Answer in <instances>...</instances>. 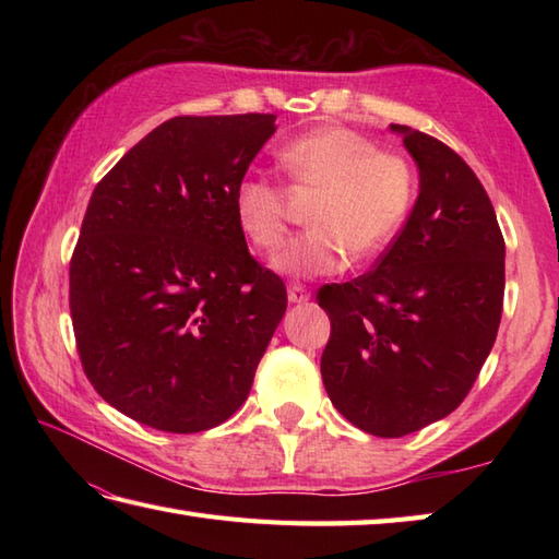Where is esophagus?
<instances>
[{
    "instance_id": "obj_1",
    "label": "esophagus",
    "mask_w": 559,
    "mask_h": 559,
    "mask_svg": "<svg viewBox=\"0 0 559 559\" xmlns=\"http://www.w3.org/2000/svg\"><path fill=\"white\" fill-rule=\"evenodd\" d=\"M288 300L293 305H302L310 300V290H307L305 286H300V283H293V286L288 288Z\"/></svg>"
}]
</instances>
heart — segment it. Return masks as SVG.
I'll return each mask as SVG.
<instances>
[{"mask_svg": "<svg viewBox=\"0 0 559 559\" xmlns=\"http://www.w3.org/2000/svg\"><path fill=\"white\" fill-rule=\"evenodd\" d=\"M293 194H319L310 209L312 230L293 237L273 259L290 276H331L348 257L382 254L406 225L418 197L413 163L350 127H317L281 153ZM240 230L254 247L273 252L286 240L290 193L266 175H245L233 192Z\"/></svg>", "mask_w": 559, "mask_h": 559, "instance_id": "1", "label": "heart"}]
</instances>
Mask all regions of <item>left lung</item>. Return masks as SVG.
<instances>
[{"label":"left lung","instance_id":"obj_1","mask_svg":"<svg viewBox=\"0 0 559 559\" xmlns=\"http://www.w3.org/2000/svg\"><path fill=\"white\" fill-rule=\"evenodd\" d=\"M420 170V194L372 271L331 283L326 394L374 437L442 420L476 384L504 302V237L492 201L456 151L391 124Z\"/></svg>","mask_w":559,"mask_h":559}]
</instances>
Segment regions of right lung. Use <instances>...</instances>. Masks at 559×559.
I'll use <instances>...</instances> for the list:
<instances>
[{
    "label": "right lung",
    "mask_w": 559,
    "mask_h": 559,
    "mask_svg": "<svg viewBox=\"0 0 559 559\" xmlns=\"http://www.w3.org/2000/svg\"><path fill=\"white\" fill-rule=\"evenodd\" d=\"M276 115L173 117L96 185L69 264L93 389L141 425L201 432L242 406L288 293L249 254L233 192Z\"/></svg>",
    "instance_id": "add662e5"
}]
</instances>
